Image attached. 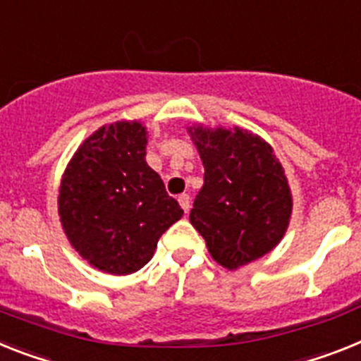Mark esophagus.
Here are the masks:
<instances>
[{
    "label": "esophagus",
    "mask_w": 361,
    "mask_h": 361,
    "mask_svg": "<svg viewBox=\"0 0 361 361\" xmlns=\"http://www.w3.org/2000/svg\"><path fill=\"white\" fill-rule=\"evenodd\" d=\"M178 202H180L181 209H183L185 213H189V209H190V196H189V195H180V196H178Z\"/></svg>",
    "instance_id": "esophagus-1"
}]
</instances>
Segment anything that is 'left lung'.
<instances>
[{"label":"left lung","instance_id":"obj_1","mask_svg":"<svg viewBox=\"0 0 361 361\" xmlns=\"http://www.w3.org/2000/svg\"><path fill=\"white\" fill-rule=\"evenodd\" d=\"M204 187L190 224L218 264L237 269L277 246L292 214V192L274 148L242 128L192 126Z\"/></svg>","mask_w":361,"mask_h":361}]
</instances>
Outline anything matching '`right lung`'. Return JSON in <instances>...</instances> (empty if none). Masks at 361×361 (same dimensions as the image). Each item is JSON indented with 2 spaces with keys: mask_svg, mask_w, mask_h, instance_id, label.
Returning <instances> with one entry per match:
<instances>
[{
  "mask_svg": "<svg viewBox=\"0 0 361 361\" xmlns=\"http://www.w3.org/2000/svg\"><path fill=\"white\" fill-rule=\"evenodd\" d=\"M147 128L119 121L84 141L60 181L59 214L71 246L97 269L128 275L154 257L183 209L145 161Z\"/></svg>",
  "mask_w": 361,
  "mask_h": 361,
  "instance_id": "right-lung-1",
  "label": "right lung"
}]
</instances>
